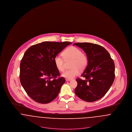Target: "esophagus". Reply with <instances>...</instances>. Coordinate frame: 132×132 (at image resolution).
<instances>
[{"label":"esophagus","instance_id":"34e87169","mask_svg":"<svg viewBox=\"0 0 132 132\" xmlns=\"http://www.w3.org/2000/svg\"><path fill=\"white\" fill-rule=\"evenodd\" d=\"M71 80V79H66V81H70Z\"/></svg>","mask_w":132,"mask_h":132}]
</instances>
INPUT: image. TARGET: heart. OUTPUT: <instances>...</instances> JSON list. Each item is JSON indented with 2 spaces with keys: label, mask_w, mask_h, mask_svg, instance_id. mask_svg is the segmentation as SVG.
<instances>
[{
  "label": "heart",
  "mask_w": 132,
  "mask_h": 132,
  "mask_svg": "<svg viewBox=\"0 0 132 132\" xmlns=\"http://www.w3.org/2000/svg\"><path fill=\"white\" fill-rule=\"evenodd\" d=\"M62 56L66 61L69 60H73L71 64L72 69L65 71L62 74V76L66 79L74 78L79 74L80 70H84L88 65V57L83 54L79 48L75 46H70L64 50L62 53ZM54 62L57 69L59 71L63 72L64 70V61L63 58L57 55L55 57Z\"/></svg>",
  "instance_id": "1"
}]
</instances>
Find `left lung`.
<instances>
[{
  "mask_svg": "<svg viewBox=\"0 0 132 132\" xmlns=\"http://www.w3.org/2000/svg\"><path fill=\"white\" fill-rule=\"evenodd\" d=\"M75 45L85 51L88 58V65L81 75L86 79H76L75 94L87 102L98 101L106 94L114 82V61L108 52L98 44L78 43Z\"/></svg>",
  "mask_w": 132,
  "mask_h": 132,
  "instance_id": "1",
  "label": "left lung"
}]
</instances>
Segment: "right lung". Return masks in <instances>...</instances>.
<instances>
[{
	"label": "right lung",
	"instance_id": "obj_1",
	"mask_svg": "<svg viewBox=\"0 0 132 132\" xmlns=\"http://www.w3.org/2000/svg\"><path fill=\"white\" fill-rule=\"evenodd\" d=\"M72 43L44 42L26 50L20 63V80L26 93L34 101L46 104L53 101L65 82L59 77L54 59Z\"/></svg>",
	"mask_w": 132,
	"mask_h": 132
}]
</instances>
